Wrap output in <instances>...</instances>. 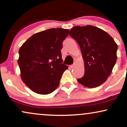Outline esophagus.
Instances as JSON below:
<instances>
[{
	"label": "esophagus",
	"mask_w": 127,
	"mask_h": 127,
	"mask_svg": "<svg viewBox=\"0 0 127 127\" xmlns=\"http://www.w3.org/2000/svg\"><path fill=\"white\" fill-rule=\"evenodd\" d=\"M74 66H75V64H73V65H71L70 67V68H73L74 67Z\"/></svg>",
	"instance_id": "esophagus-1"
}]
</instances>
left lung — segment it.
Returning a JSON list of instances; mask_svg holds the SVG:
<instances>
[{
	"instance_id": "left-lung-1",
	"label": "left lung",
	"mask_w": 127,
	"mask_h": 127,
	"mask_svg": "<svg viewBox=\"0 0 127 127\" xmlns=\"http://www.w3.org/2000/svg\"><path fill=\"white\" fill-rule=\"evenodd\" d=\"M69 35L79 44L84 64V75L78 82L88 88L103 84L116 63L118 46L104 30L91 25L77 26Z\"/></svg>"
}]
</instances>
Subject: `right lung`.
Instances as JSON below:
<instances>
[{
  "label": "right lung",
  "mask_w": 127,
  "mask_h": 127,
  "mask_svg": "<svg viewBox=\"0 0 127 127\" xmlns=\"http://www.w3.org/2000/svg\"><path fill=\"white\" fill-rule=\"evenodd\" d=\"M69 30L50 29L35 33L22 44L17 62L22 81L29 89L42 95L58 87L68 66L62 63L63 41Z\"/></svg>",
  "instance_id": "right-lung-1"
}]
</instances>
